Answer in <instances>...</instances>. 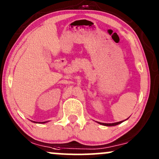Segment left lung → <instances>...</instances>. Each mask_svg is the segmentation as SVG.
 <instances>
[{
    "mask_svg": "<svg viewBox=\"0 0 159 159\" xmlns=\"http://www.w3.org/2000/svg\"><path fill=\"white\" fill-rule=\"evenodd\" d=\"M123 121H120V122H117V123H98L99 124H101V125H106V126H114V125H118V124H120L121 123H123Z\"/></svg>",
    "mask_w": 159,
    "mask_h": 159,
    "instance_id": "8db88e82",
    "label": "left lung"
}]
</instances>
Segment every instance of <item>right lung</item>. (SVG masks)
<instances>
[{
  "label": "right lung",
  "instance_id": "add662e5",
  "mask_svg": "<svg viewBox=\"0 0 159 159\" xmlns=\"http://www.w3.org/2000/svg\"><path fill=\"white\" fill-rule=\"evenodd\" d=\"M36 123H37V122H36ZM39 123H40V122H39ZM41 123H46V122H41Z\"/></svg>",
  "mask_w": 159,
  "mask_h": 159
}]
</instances>
